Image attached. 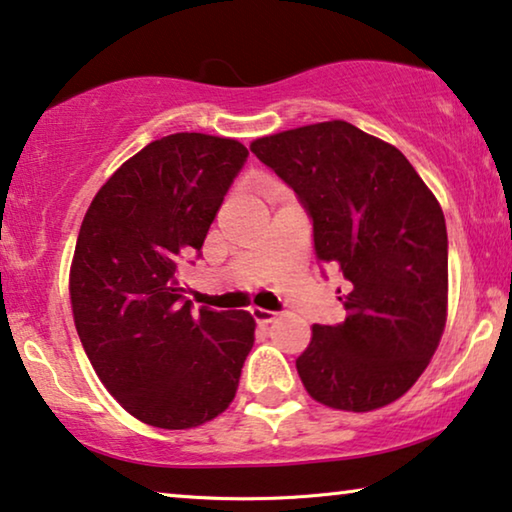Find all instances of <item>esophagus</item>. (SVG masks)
I'll use <instances>...</instances> for the list:
<instances>
[{"label": "esophagus", "mask_w": 512, "mask_h": 512, "mask_svg": "<svg viewBox=\"0 0 512 512\" xmlns=\"http://www.w3.org/2000/svg\"><path fill=\"white\" fill-rule=\"evenodd\" d=\"M250 315H253V319L255 322L259 324V326H266V324H271V322H276V312H271V310H264V308H253L250 310Z\"/></svg>", "instance_id": "esophagus-1"}]
</instances>
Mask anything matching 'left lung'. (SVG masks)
Segmentation results:
<instances>
[{
	"mask_svg": "<svg viewBox=\"0 0 512 512\" xmlns=\"http://www.w3.org/2000/svg\"><path fill=\"white\" fill-rule=\"evenodd\" d=\"M250 151L294 188L315 253L349 280L347 317L312 326L296 370L312 400L381 409L416 384L448 317V236L437 197L400 149L342 119L257 137Z\"/></svg>",
	"mask_w": 512,
	"mask_h": 512,
	"instance_id": "obj_1",
	"label": "left lung"
}]
</instances>
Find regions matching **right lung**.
I'll return each instance as SVG.
<instances>
[{
	"label": "right lung",
	"instance_id": "right-lung-1",
	"mask_svg": "<svg viewBox=\"0 0 512 512\" xmlns=\"http://www.w3.org/2000/svg\"><path fill=\"white\" fill-rule=\"evenodd\" d=\"M246 156L232 137H160L103 183L80 225L68 276L75 329L103 386L147 425L213 421L239 388L255 319L193 312L179 264L202 250Z\"/></svg>",
	"mask_w": 512,
	"mask_h": 512
}]
</instances>
